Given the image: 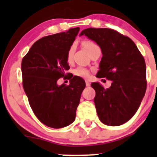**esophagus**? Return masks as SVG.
Listing matches in <instances>:
<instances>
[{"label": "esophagus", "instance_id": "obj_1", "mask_svg": "<svg viewBox=\"0 0 157 157\" xmlns=\"http://www.w3.org/2000/svg\"><path fill=\"white\" fill-rule=\"evenodd\" d=\"M85 81H86V86H90V80H85Z\"/></svg>", "mask_w": 157, "mask_h": 157}]
</instances>
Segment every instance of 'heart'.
Returning a JSON list of instances; mask_svg holds the SVG:
<instances>
[{
    "mask_svg": "<svg viewBox=\"0 0 157 157\" xmlns=\"http://www.w3.org/2000/svg\"><path fill=\"white\" fill-rule=\"evenodd\" d=\"M83 46L86 48V50L89 52V54L91 53L94 49L98 48L99 46L95 43L94 42L91 40H84L83 42ZM74 46H71L70 49L68 50V52H67V60L68 62H71L72 61L73 58V53H74ZM74 74L78 77H86L89 76V71L87 69L84 68V67H79L75 69L74 71Z\"/></svg>",
    "mask_w": 157,
    "mask_h": 157,
    "instance_id": "b5f03b06",
    "label": "heart"
}]
</instances>
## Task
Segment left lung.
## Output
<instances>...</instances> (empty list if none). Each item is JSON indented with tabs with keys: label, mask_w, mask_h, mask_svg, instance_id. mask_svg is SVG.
I'll list each match as a JSON object with an SVG mask.
<instances>
[{
	"label": "left lung",
	"mask_w": 157,
	"mask_h": 157,
	"mask_svg": "<svg viewBox=\"0 0 157 157\" xmlns=\"http://www.w3.org/2000/svg\"><path fill=\"white\" fill-rule=\"evenodd\" d=\"M102 50L98 78L112 80L105 89L92 83L96 91L95 105L99 120L109 126L127 122L140 106L147 89L146 64L137 45L130 38L114 29L88 28L80 33Z\"/></svg>",
	"instance_id": "left-lung-1"
}]
</instances>
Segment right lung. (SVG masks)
<instances>
[{
  "label": "right lung",
  "mask_w": 157,
  "mask_h": 157,
  "mask_svg": "<svg viewBox=\"0 0 157 157\" xmlns=\"http://www.w3.org/2000/svg\"><path fill=\"white\" fill-rule=\"evenodd\" d=\"M79 31V27L71 28L42 38L22 60L23 86L29 105L38 119L48 127L64 128L75 120L86 86L84 80L74 76L68 86H59L57 82L70 69L67 52Z\"/></svg>",
  "instance_id": "obj_1"
}]
</instances>
